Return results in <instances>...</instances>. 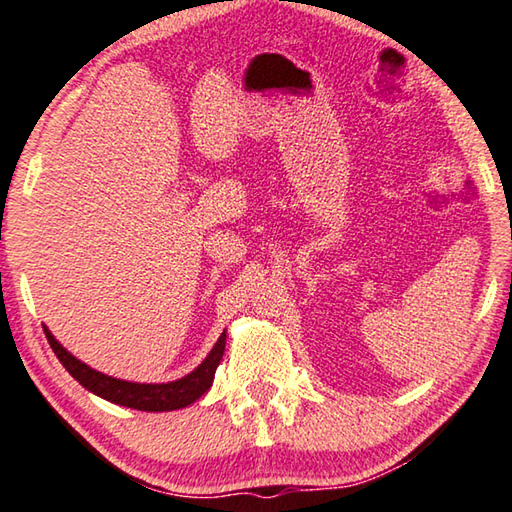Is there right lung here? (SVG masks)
Returning <instances> with one entry per match:
<instances>
[{"label": "right lung", "mask_w": 512, "mask_h": 512, "mask_svg": "<svg viewBox=\"0 0 512 512\" xmlns=\"http://www.w3.org/2000/svg\"><path fill=\"white\" fill-rule=\"evenodd\" d=\"M46 340H49L55 356L62 362V367L78 380V383L94 392L96 396L105 398L109 403L132 407V410L141 412H172L181 410V407L192 405L197 398L208 392L212 380H215V371L219 367L221 358L226 351V331L221 333L217 345L206 356L201 365L190 371L188 376L172 383H132V380H120L114 376L102 374V371L91 369L85 362L78 360L73 353L64 349L58 340L53 338V333L44 327Z\"/></svg>", "instance_id": "add662e5"}]
</instances>
